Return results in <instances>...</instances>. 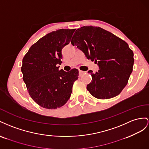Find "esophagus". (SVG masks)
I'll return each instance as SVG.
<instances>
[{
  "label": "esophagus",
  "instance_id": "obj_1",
  "mask_svg": "<svg viewBox=\"0 0 149 149\" xmlns=\"http://www.w3.org/2000/svg\"><path fill=\"white\" fill-rule=\"evenodd\" d=\"M79 75H80V76H82L84 73H86V72L82 71V70H79Z\"/></svg>",
  "mask_w": 149,
  "mask_h": 149
}]
</instances>
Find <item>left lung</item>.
Segmentation results:
<instances>
[{"label":"left lung","mask_w":149,"mask_h":149,"mask_svg":"<svg viewBox=\"0 0 149 149\" xmlns=\"http://www.w3.org/2000/svg\"><path fill=\"white\" fill-rule=\"evenodd\" d=\"M71 44L77 45L99 70L92 76L87 89L99 99L118 95L126 86L133 70L134 53L126 42L99 27L84 26L76 30Z\"/></svg>","instance_id":"left-lung-1"}]
</instances>
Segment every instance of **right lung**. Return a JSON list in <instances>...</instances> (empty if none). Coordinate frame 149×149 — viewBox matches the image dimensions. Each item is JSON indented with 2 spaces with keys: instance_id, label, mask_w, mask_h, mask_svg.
Listing matches in <instances>:
<instances>
[{
  "instance_id": "obj_1",
  "label": "right lung",
  "mask_w": 149,
  "mask_h": 149,
  "mask_svg": "<svg viewBox=\"0 0 149 149\" xmlns=\"http://www.w3.org/2000/svg\"><path fill=\"white\" fill-rule=\"evenodd\" d=\"M75 29H59L32 45L22 60L21 71L29 95L42 107L56 109L70 99L79 70H58L62 49L69 44Z\"/></svg>"
}]
</instances>
